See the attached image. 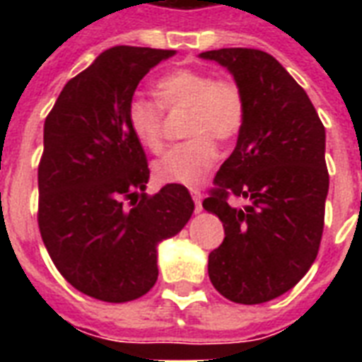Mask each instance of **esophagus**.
Here are the masks:
<instances>
[{
	"instance_id": "esophagus-1",
	"label": "esophagus",
	"mask_w": 362,
	"mask_h": 362,
	"mask_svg": "<svg viewBox=\"0 0 362 362\" xmlns=\"http://www.w3.org/2000/svg\"><path fill=\"white\" fill-rule=\"evenodd\" d=\"M189 193H192L193 203H195V210H197V212H201V210H203V195H201V192H199L197 187H192V189H189Z\"/></svg>"
}]
</instances>
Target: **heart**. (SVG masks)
<instances>
[{"mask_svg":"<svg viewBox=\"0 0 362 362\" xmlns=\"http://www.w3.org/2000/svg\"><path fill=\"white\" fill-rule=\"evenodd\" d=\"M156 92L165 109H189L186 133L192 139L176 144L153 163L161 182L197 184L218 159L216 141L231 142L244 125V98L229 78H214L206 71L175 69L161 76ZM163 107L136 95L127 105V124L136 142L150 152L163 150Z\"/></svg>","mask_w":362,"mask_h":362,"instance_id":"obj_1","label":"heart"}]
</instances>
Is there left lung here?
Masks as SVG:
<instances>
[{
  "label": "left lung",
  "instance_id": "obj_1",
  "mask_svg": "<svg viewBox=\"0 0 362 362\" xmlns=\"http://www.w3.org/2000/svg\"><path fill=\"white\" fill-rule=\"evenodd\" d=\"M199 56L231 73L246 110L237 146L203 201L226 231L209 255L210 281L233 303H267L297 286L320 252L329 193L325 127L270 54L220 48ZM229 194L248 204L235 209Z\"/></svg>",
  "mask_w": 362,
  "mask_h": 362
}]
</instances>
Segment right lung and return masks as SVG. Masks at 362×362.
<instances>
[{
  "label": "right lung",
  "mask_w": 362,
  "mask_h": 362,
  "mask_svg": "<svg viewBox=\"0 0 362 362\" xmlns=\"http://www.w3.org/2000/svg\"><path fill=\"white\" fill-rule=\"evenodd\" d=\"M175 50L112 47L71 78L45 120L39 231L59 274L88 297L127 303L158 280V244L182 231L192 195H146V153L127 124L139 82Z\"/></svg>",
  "instance_id": "obj_1"
}]
</instances>
